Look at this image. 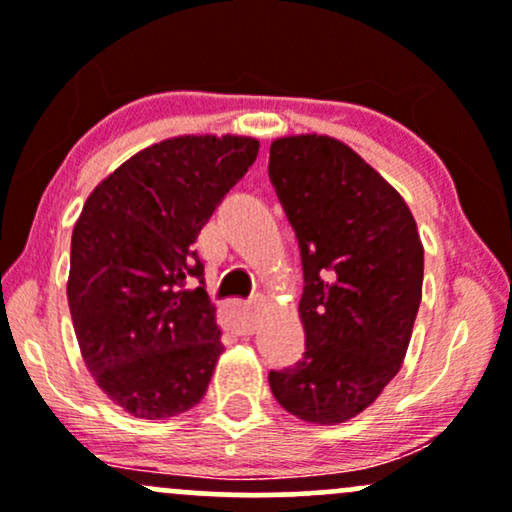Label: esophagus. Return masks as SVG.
<instances>
[{"label": "esophagus", "mask_w": 512, "mask_h": 512, "mask_svg": "<svg viewBox=\"0 0 512 512\" xmlns=\"http://www.w3.org/2000/svg\"><path fill=\"white\" fill-rule=\"evenodd\" d=\"M257 317H260V303L238 305L231 310V327L236 334H252L257 327Z\"/></svg>", "instance_id": "1"}]
</instances>
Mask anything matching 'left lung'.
I'll list each match as a JSON object with an SVG mask.
<instances>
[{
	"label": "left lung",
	"mask_w": 512,
	"mask_h": 512,
	"mask_svg": "<svg viewBox=\"0 0 512 512\" xmlns=\"http://www.w3.org/2000/svg\"><path fill=\"white\" fill-rule=\"evenodd\" d=\"M269 180L301 248L305 354L269 373L301 421L344 424L402 368L424 284V245L402 195L325 134L269 146Z\"/></svg>",
	"instance_id": "left-lung-1"
}]
</instances>
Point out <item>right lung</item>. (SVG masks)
<instances>
[{
	"label": "right lung",
	"instance_id": "1",
	"mask_svg": "<svg viewBox=\"0 0 512 512\" xmlns=\"http://www.w3.org/2000/svg\"><path fill=\"white\" fill-rule=\"evenodd\" d=\"M260 142L187 134L146 146L86 199L67 301L93 380L137 419H170L207 392L223 344L192 248Z\"/></svg>",
	"mask_w": 512,
	"mask_h": 512
}]
</instances>
